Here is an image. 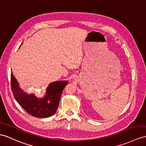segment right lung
I'll return each instance as SVG.
<instances>
[{
  "label": "right lung",
  "instance_id": "right-lung-1",
  "mask_svg": "<svg viewBox=\"0 0 146 146\" xmlns=\"http://www.w3.org/2000/svg\"><path fill=\"white\" fill-rule=\"evenodd\" d=\"M67 84V80L52 82L48 85L44 95L40 98L33 93L29 94L25 92L11 74L12 90L15 100L27 113L36 118H48L55 114L62 90Z\"/></svg>",
  "mask_w": 146,
  "mask_h": 146
}]
</instances>
